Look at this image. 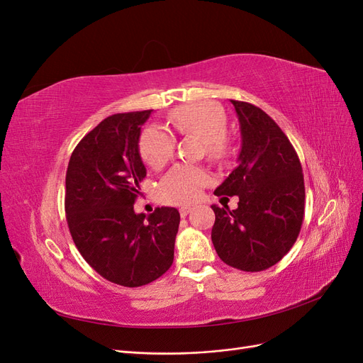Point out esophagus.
Segmentation results:
<instances>
[{"mask_svg":"<svg viewBox=\"0 0 363 363\" xmlns=\"http://www.w3.org/2000/svg\"><path fill=\"white\" fill-rule=\"evenodd\" d=\"M191 212H192V207H191V206H183V207H180V216H182V218L188 216V213H191Z\"/></svg>","mask_w":363,"mask_h":363,"instance_id":"34e87169","label":"esophagus"}]
</instances>
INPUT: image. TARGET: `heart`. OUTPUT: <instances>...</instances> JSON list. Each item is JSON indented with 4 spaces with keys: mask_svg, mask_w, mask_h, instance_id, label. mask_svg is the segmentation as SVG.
<instances>
[{
    "mask_svg": "<svg viewBox=\"0 0 363 363\" xmlns=\"http://www.w3.org/2000/svg\"><path fill=\"white\" fill-rule=\"evenodd\" d=\"M171 124L180 135H194L203 140L208 156L221 157L225 152L227 115L221 106L212 101L184 104L171 113ZM175 138L171 131L152 124L139 138V152L144 162L152 169H160L174 156ZM211 182V175L201 168L189 163L172 167L159 183L160 196L168 203H191L199 199L203 188Z\"/></svg>",
    "mask_w": 363,
    "mask_h": 363,
    "instance_id": "obj_1",
    "label": "heart"
}]
</instances>
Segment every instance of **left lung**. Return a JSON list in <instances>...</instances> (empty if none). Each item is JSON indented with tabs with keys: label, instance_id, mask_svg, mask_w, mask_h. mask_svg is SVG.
Here are the masks:
<instances>
[{
	"label": "left lung",
	"instance_id": "obj_1",
	"mask_svg": "<svg viewBox=\"0 0 363 363\" xmlns=\"http://www.w3.org/2000/svg\"><path fill=\"white\" fill-rule=\"evenodd\" d=\"M242 147L236 168L215 195L239 196L238 208L212 206V242L219 259L240 271L268 269L292 248L304 218V179L296 151L269 115L230 100Z\"/></svg>",
	"mask_w": 363,
	"mask_h": 363
}]
</instances>
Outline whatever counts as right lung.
Instances as JSON below:
<instances>
[{
	"label": "right lung",
	"mask_w": 363,
	"mask_h": 363,
	"mask_svg": "<svg viewBox=\"0 0 363 363\" xmlns=\"http://www.w3.org/2000/svg\"><path fill=\"white\" fill-rule=\"evenodd\" d=\"M151 112L101 121L77 144L67 169L65 212L77 250L101 277L127 288L144 286L171 268L180 224L174 207L148 216L133 208L147 175L140 125Z\"/></svg>",
	"instance_id": "add662e5"
}]
</instances>
